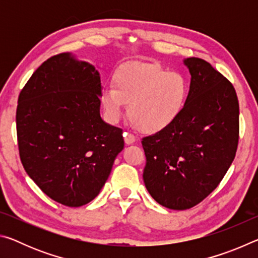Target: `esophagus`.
Returning a JSON list of instances; mask_svg holds the SVG:
<instances>
[{
	"label": "esophagus",
	"mask_w": 258,
	"mask_h": 258,
	"mask_svg": "<svg viewBox=\"0 0 258 258\" xmlns=\"http://www.w3.org/2000/svg\"><path fill=\"white\" fill-rule=\"evenodd\" d=\"M123 135H124V141L126 145H132V143L135 142V140H137L133 134H131L128 132H124Z\"/></svg>",
	"instance_id": "1"
}]
</instances>
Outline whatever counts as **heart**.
Returning a JSON list of instances; mask_svg holds the SVG:
<instances>
[{
	"mask_svg": "<svg viewBox=\"0 0 258 258\" xmlns=\"http://www.w3.org/2000/svg\"><path fill=\"white\" fill-rule=\"evenodd\" d=\"M190 85L180 73L155 63L130 62L117 69L112 87H104L101 102L108 119L127 116L143 133H158L178 119L189 100Z\"/></svg>",
	"mask_w": 258,
	"mask_h": 258,
	"instance_id": "1",
	"label": "heart"
}]
</instances>
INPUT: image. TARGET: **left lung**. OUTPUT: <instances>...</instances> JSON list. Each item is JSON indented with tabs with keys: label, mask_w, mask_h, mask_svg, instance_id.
<instances>
[{
	"label": "left lung",
	"mask_w": 258,
	"mask_h": 258,
	"mask_svg": "<svg viewBox=\"0 0 258 258\" xmlns=\"http://www.w3.org/2000/svg\"><path fill=\"white\" fill-rule=\"evenodd\" d=\"M191 74L185 109L173 125L142 139L143 181L151 197L169 209H189L216 189L237 152L239 102L229 80L199 58Z\"/></svg>",
	"instance_id": "left-lung-1"
}]
</instances>
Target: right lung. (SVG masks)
Listing matches in <instances>:
<instances>
[{
    "instance_id": "right-lung-1",
    "label": "right lung",
    "mask_w": 258,
    "mask_h": 258,
    "mask_svg": "<svg viewBox=\"0 0 258 258\" xmlns=\"http://www.w3.org/2000/svg\"><path fill=\"white\" fill-rule=\"evenodd\" d=\"M100 95L98 71L69 53L44 61L19 94L21 164L46 196L64 206L97 197L124 149L123 130L100 117Z\"/></svg>"
}]
</instances>
